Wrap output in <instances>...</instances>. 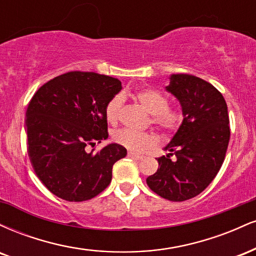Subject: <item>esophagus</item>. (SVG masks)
<instances>
[{
	"mask_svg": "<svg viewBox=\"0 0 256 256\" xmlns=\"http://www.w3.org/2000/svg\"><path fill=\"white\" fill-rule=\"evenodd\" d=\"M128 158H134V160H142V158H143L142 155H140V154H136V152H128Z\"/></svg>",
	"mask_w": 256,
	"mask_h": 256,
	"instance_id": "obj_1",
	"label": "esophagus"
}]
</instances>
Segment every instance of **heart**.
<instances>
[{"label":"heart","mask_w":256,"mask_h":256,"mask_svg":"<svg viewBox=\"0 0 256 256\" xmlns=\"http://www.w3.org/2000/svg\"><path fill=\"white\" fill-rule=\"evenodd\" d=\"M132 98L142 106L144 110L152 114V122L164 131H173L180 122V114L170 110L168 98L161 91L154 89H142L132 94ZM122 95L113 96L106 106V118L110 124L116 125L119 122L122 112ZM114 140L120 146L132 152H143L154 146L156 138L150 132H136L122 128L114 134Z\"/></svg>","instance_id":"1"}]
</instances>
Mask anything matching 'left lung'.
Masks as SVG:
<instances>
[{"label":"left lung","mask_w":256,"mask_h":256,"mask_svg":"<svg viewBox=\"0 0 256 256\" xmlns=\"http://www.w3.org/2000/svg\"><path fill=\"white\" fill-rule=\"evenodd\" d=\"M166 91L180 104L183 122L146 184L161 198L179 202L198 196L216 178L224 162L230 126L225 98L204 79L171 74Z\"/></svg>","instance_id":"1"}]
</instances>
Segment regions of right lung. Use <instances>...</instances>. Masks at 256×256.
<instances>
[{
    "instance_id": "right-lung-1",
    "label": "right lung",
    "mask_w": 256,
    "mask_h": 256,
    "mask_svg": "<svg viewBox=\"0 0 256 256\" xmlns=\"http://www.w3.org/2000/svg\"><path fill=\"white\" fill-rule=\"evenodd\" d=\"M122 90L119 79L95 72H68L46 83L26 110L28 156L49 192L70 202L95 198L112 180V168L128 152L108 138L106 106Z\"/></svg>"
}]
</instances>
